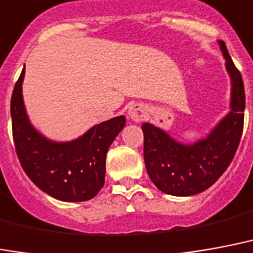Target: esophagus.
I'll use <instances>...</instances> for the list:
<instances>
[{"instance_id": "1", "label": "esophagus", "mask_w": 253, "mask_h": 253, "mask_svg": "<svg viewBox=\"0 0 253 253\" xmlns=\"http://www.w3.org/2000/svg\"><path fill=\"white\" fill-rule=\"evenodd\" d=\"M128 117L134 122H141L145 118V108L141 104H132L128 108Z\"/></svg>"}]
</instances>
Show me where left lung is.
<instances>
[{
  "mask_svg": "<svg viewBox=\"0 0 253 253\" xmlns=\"http://www.w3.org/2000/svg\"><path fill=\"white\" fill-rule=\"evenodd\" d=\"M218 44L232 80L231 112L212 132L193 145H182L158 127L142 125L146 170L155 186L166 194L193 196L207 190L228 169L240 143L246 108L244 83L225 42Z\"/></svg>",
  "mask_w": 253,
  "mask_h": 253,
  "instance_id": "left-lung-1",
  "label": "left lung"
}]
</instances>
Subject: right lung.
<instances>
[{
	"instance_id": "1",
	"label": "right lung",
	"mask_w": 253,
	"mask_h": 253,
	"mask_svg": "<svg viewBox=\"0 0 253 253\" xmlns=\"http://www.w3.org/2000/svg\"><path fill=\"white\" fill-rule=\"evenodd\" d=\"M25 68V67H24ZM22 69L10 100L14 147L22 169L33 184L53 198L78 203L91 200L104 185L106 155L126 118H112L72 142H53L35 130L22 100Z\"/></svg>"
}]
</instances>
